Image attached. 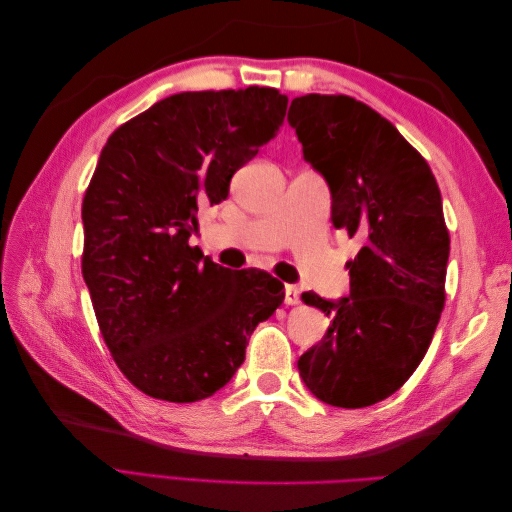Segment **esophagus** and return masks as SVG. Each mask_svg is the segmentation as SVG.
<instances>
[{"label":"esophagus","instance_id":"34e87169","mask_svg":"<svg viewBox=\"0 0 512 512\" xmlns=\"http://www.w3.org/2000/svg\"><path fill=\"white\" fill-rule=\"evenodd\" d=\"M284 303L286 305H299L301 303V290L297 286L284 288Z\"/></svg>","mask_w":512,"mask_h":512}]
</instances>
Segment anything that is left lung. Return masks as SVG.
<instances>
[{"label": "left lung", "instance_id": "left-lung-1", "mask_svg": "<svg viewBox=\"0 0 512 512\" xmlns=\"http://www.w3.org/2000/svg\"><path fill=\"white\" fill-rule=\"evenodd\" d=\"M288 123L329 183L333 226L363 241L346 262L348 297L303 292L333 322L301 354L299 374L324 404L374 406L414 374L444 309L451 239L440 188L393 123L350 96L294 98Z\"/></svg>", "mask_w": 512, "mask_h": 512}]
</instances>
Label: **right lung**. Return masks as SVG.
Returning a JSON list of instances; mask_svg holds the SVG:
<instances>
[{
    "label": "right lung",
    "mask_w": 512,
    "mask_h": 512,
    "mask_svg": "<svg viewBox=\"0 0 512 512\" xmlns=\"http://www.w3.org/2000/svg\"><path fill=\"white\" fill-rule=\"evenodd\" d=\"M273 87L183 91L119 126L83 198V277L117 367L149 397L192 404L245 361L284 301L265 271H230L190 245L200 205L280 132Z\"/></svg>",
    "instance_id": "add662e5"
}]
</instances>
